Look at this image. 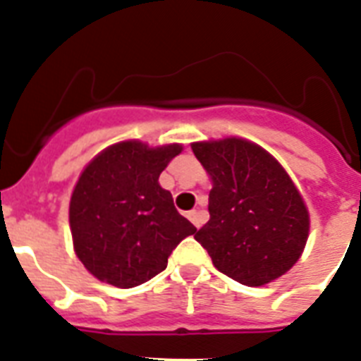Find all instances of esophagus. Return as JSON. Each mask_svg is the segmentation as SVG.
Listing matches in <instances>:
<instances>
[{"instance_id": "34e87169", "label": "esophagus", "mask_w": 361, "mask_h": 361, "mask_svg": "<svg viewBox=\"0 0 361 361\" xmlns=\"http://www.w3.org/2000/svg\"><path fill=\"white\" fill-rule=\"evenodd\" d=\"M189 219H191V223L197 228H200V226L204 225V212H200V209H195V212H191L189 214Z\"/></svg>"}]
</instances>
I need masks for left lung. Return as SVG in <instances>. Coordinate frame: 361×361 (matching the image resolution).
Masks as SVG:
<instances>
[{
  "label": "left lung",
  "mask_w": 361,
  "mask_h": 361,
  "mask_svg": "<svg viewBox=\"0 0 361 361\" xmlns=\"http://www.w3.org/2000/svg\"><path fill=\"white\" fill-rule=\"evenodd\" d=\"M212 178L209 221L195 234L221 274L247 286L285 275L302 257L309 212L279 161L243 138L195 142Z\"/></svg>",
  "instance_id": "8db88e82"
}]
</instances>
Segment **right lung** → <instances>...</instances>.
Returning <instances> with one entry per match:
<instances>
[{
  "instance_id": "add662e5",
  "label": "right lung",
  "mask_w": 361,
  "mask_h": 361,
  "mask_svg": "<svg viewBox=\"0 0 361 361\" xmlns=\"http://www.w3.org/2000/svg\"><path fill=\"white\" fill-rule=\"evenodd\" d=\"M180 144L149 147L138 140L101 152L76 181L69 223L76 257L99 281L133 288L161 274L170 252L197 228L178 214L159 185Z\"/></svg>"
}]
</instances>
